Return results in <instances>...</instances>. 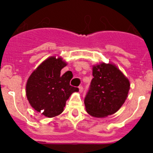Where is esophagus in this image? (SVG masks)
<instances>
[{"instance_id":"esophagus-1","label":"esophagus","mask_w":153,"mask_h":153,"mask_svg":"<svg viewBox=\"0 0 153 153\" xmlns=\"http://www.w3.org/2000/svg\"><path fill=\"white\" fill-rule=\"evenodd\" d=\"M83 86H79V91L80 92V93H82V92H83Z\"/></svg>"}]
</instances>
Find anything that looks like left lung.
I'll use <instances>...</instances> for the list:
<instances>
[{
	"label": "left lung",
	"instance_id": "left-lung-1",
	"mask_svg": "<svg viewBox=\"0 0 153 153\" xmlns=\"http://www.w3.org/2000/svg\"><path fill=\"white\" fill-rule=\"evenodd\" d=\"M93 76L90 90L84 99L86 112L97 118L117 113L128 96L129 79L112 63L93 66Z\"/></svg>",
	"mask_w": 153,
	"mask_h": 153
}]
</instances>
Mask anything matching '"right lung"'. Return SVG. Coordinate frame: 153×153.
<instances>
[{
    "label": "right lung",
    "instance_id": "1",
    "mask_svg": "<svg viewBox=\"0 0 153 153\" xmlns=\"http://www.w3.org/2000/svg\"><path fill=\"white\" fill-rule=\"evenodd\" d=\"M66 66L61 57L51 56L39 65L27 82L26 95L30 106L47 117L60 115L70 95L79 91L70 85L71 71L60 74Z\"/></svg>",
    "mask_w": 153,
    "mask_h": 153
}]
</instances>
